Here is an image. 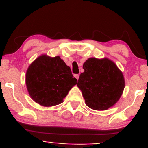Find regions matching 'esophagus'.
<instances>
[{
  "label": "esophagus",
  "mask_w": 148,
  "mask_h": 148,
  "mask_svg": "<svg viewBox=\"0 0 148 148\" xmlns=\"http://www.w3.org/2000/svg\"><path fill=\"white\" fill-rule=\"evenodd\" d=\"M74 77H75L76 79L78 80V79H79V74H74Z\"/></svg>",
  "instance_id": "esophagus-1"
}]
</instances>
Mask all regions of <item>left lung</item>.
<instances>
[{
  "label": "left lung",
  "mask_w": 148,
  "mask_h": 148,
  "mask_svg": "<svg viewBox=\"0 0 148 148\" xmlns=\"http://www.w3.org/2000/svg\"><path fill=\"white\" fill-rule=\"evenodd\" d=\"M78 80L86 104L97 111L107 110L117 103L125 88L123 72L108 58H88Z\"/></svg>",
  "instance_id": "8db88e82"
}]
</instances>
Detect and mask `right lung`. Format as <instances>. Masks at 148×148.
I'll use <instances>...</instances> for the list:
<instances>
[{
  "instance_id": "1",
  "label": "right lung",
  "mask_w": 148,
  "mask_h": 148,
  "mask_svg": "<svg viewBox=\"0 0 148 148\" xmlns=\"http://www.w3.org/2000/svg\"><path fill=\"white\" fill-rule=\"evenodd\" d=\"M77 83L70 67L60 56H40L28 67L25 84L30 96L44 106L60 104Z\"/></svg>"
}]
</instances>
